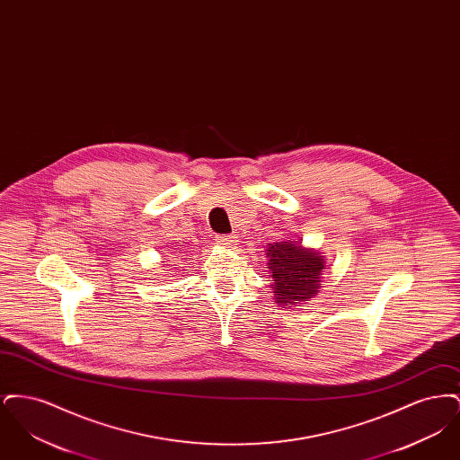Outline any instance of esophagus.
Wrapping results in <instances>:
<instances>
[{
  "mask_svg": "<svg viewBox=\"0 0 460 460\" xmlns=\"http://www.w3.org/2000/svg\"><path fill=\"white\" fill-rule=\"evenodd\" d=\"M217 243L222 244V246H226V248H233V246H236V243H238V238L236 236H219L217 238Z\"/></svg>",
  "mask_w": 460,
  "mask_h": 460,
  "instance_id": "esophagus-1",
  "label": "esophagus"
}]
</instances>
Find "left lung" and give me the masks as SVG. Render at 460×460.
Here are the masks:
<instances>
[{"label": "left lung", "instance_id": "8db88e82", "mask_svg": "<svg viewBox=\"0 0 460 460\" xmlns=\"http://www.w3.org/2000/svg\"><path fill=\"white\" fill-rule=\"evenodd\" d=\"M265 255L272 278L270 288L278 305L300 306L321 291L326 257L319 250L306 248L300 240L286 238L269 243Z\"/></svg>", "mask_w": 460, "mask_h": 460}]
</instances>
